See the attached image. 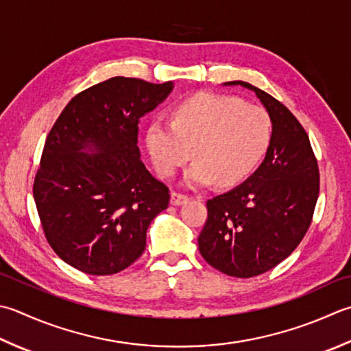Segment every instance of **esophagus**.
<instances>
[{"mask_svg":"<svg viewBox=\"0 0 351 351\" xmlns=\"http://www.w3.org/2000/svg\"><path fill=\"white\" fill-rule=\"evenodd\" d=\"M189 201V196L180 193V191H171L170 195V204L171 205H182Z\"/></svg>","mask_w":351,"mask_h":351,"instance_id":"1","label":"esophagus"}]
</instances>
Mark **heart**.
<instances>
[{"mask_svg": "<svg viewBox=\"0 0 351 351\" xmlns=\"http://www.w3.org/2000/svg\"><path fill=\"white\" fill-rule=\"evenodd\" d=\"M272 125L266 109L236 95L199 93L180 101L171 123L155 120L146 135L147 149L162 176L187 162L185 184L234 185L248 178L266 154Z\"/></svg>", "mask_w": 351, "mask_h": 351, "instance_id": "obj_1", "label": "heart"}]
</instances>
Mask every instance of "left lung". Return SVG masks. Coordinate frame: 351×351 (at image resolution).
Segmentation results:
<instances>
[{"instance_id": "left-lung-1", "label": "left lung", "mask_w": 351, "mask_h": 351, "mask_svg": "<svg viewBox=\"0 0 351 351\" xmlns=\"http://www.w3.org/2000/svg\"><path fill=\"white\" fill-rule=\"evenodd\" d=\"M252 89L272 121L265 160L243 184L207 201L199 252L226 276L250 278L276 267L297 248L312 223L319 169L307 132L283 103Z\"/></svg>"}]
</instances>
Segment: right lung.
Wrapping results in <instances>:
<instances>
[{
	"label": "right lung",
	"mask_w": 351,
	"mask_h": 351,
	"mask_svg": "<svg viewBox=\"0 0 351 351\" xmlns=\"http://www.w3.org/2000/svg\"><path fill=\"white\" fill-rule=\"evenodd\" d=\"M171 88L117 75L73 97L48 134L33 197L47 242L75 269H126L146 248L150 222L169 207V187L149 173L136 143L140 119Z\"/></svg>",
	"instance_id": "right-lung-1"
}]
</instances>
